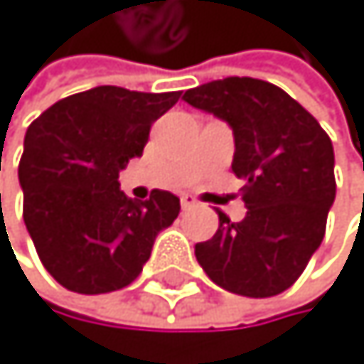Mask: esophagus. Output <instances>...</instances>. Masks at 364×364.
<instances>
[{"label":"esophagus","mask_w":364,"mask_h":364,"mask_svg":"<svg viewBox=\"0 0 364 364\" xmlns=\"http://www.w3.org/2000/svg\"><path fill=\"white\" fill-rule=\"evenodd\" d=\"M180 203H182V207H184V209H191V207H196V205H198V200H196L191 193H182V196H180Z\"/></svg>","instance_id":"obj_1"}]
</instances>
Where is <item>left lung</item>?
<instances>
[{"instance_id": "left-lung-1", "label": "left lung", "mask_w": 364, "mask_h": 364, "mask_svg": "<svg viewBox=\"0 0 364 364\" xmlns=\"http://www.w3.org/2000/svg\"><path fill=\"white\" fill-rule=\"evenodd\" d=\"M182 99L234 130L232 171L247 213L218 211V230L196 245L213 284L243 297H272L293 286L326 232L336 200L333 146L317 119L282 87L230 76L186 90Z\"/></svg>"}]
</instances>
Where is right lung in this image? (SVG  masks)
Returning a JSON list of instances; mask_svg holds the SVG:
<instances>
[{"instance_id":"right-lung-1","label":"right lung","mask_w":364,"mask_h":364,"mask_svg":"<svg viewBox=\"0 0 364 364\" xmlns=\"http://www.w3.org/2000/svg\"><path fill=\"white\" fill-rule=\"evenodd\" d=\"M178 99L101 85L53 103L28 126L17 168L24 223L42 265L67 290L126 288L178 218L180 198L168 191L137 203L119 189L121 168L144 153L151 126Z\"/></svg>"}]
</instances>
